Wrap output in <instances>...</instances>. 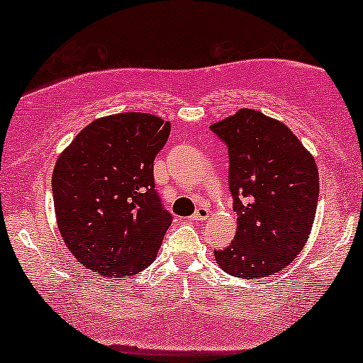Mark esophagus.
Wrapping results in <instances>:
<instances>
[{"label":"esophagus","instance_id":"34e87169","mask_svg":"<svg viewBox=\"0 0 363 363\" xmlns=\"http://www.w3.org/2000/svg\"><path fill=\"white\" fill-rule=\"evenodd\" d=\"M209 216V211H208V208H204V206H199L198 209H196V213L193 215V220L194 221H203V220H206V218Z\"/></svg>","mask_w":363,"mask_h":363}]
</instances>
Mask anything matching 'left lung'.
I'll return each instance as SVG.
<instances>
[{"label":"left lung","mask_w":363,"mask_h":363,"mask_svg":"<svg viewBox=\"0 0 363 363\" xmlns=\"http://www.w3.org/2000/svg\"><path fill=\"white\" fill-rule=\"evenodd\" d=\"M211 130L228 147L237 211V235L215 250L216 264L235 277L274 276L299 255L311 233L320 198L316 162L282 121L250 108Z\"/></svg>","instance_id":"left-lung-1"}]
</instances>
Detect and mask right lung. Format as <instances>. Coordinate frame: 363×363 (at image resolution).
<instances>
[{
	"mask_svg": "<svg viewBox=\"0 0 363 363\" xmlns=\"http://www.w3.org/2000/svg\"><path fill=\"white\" fill-rule=\"evenodd\" d=\"M170 123L120 113L82 128L57 159L52 193L69 252L104 277H128L155 260L172 215L155 193L154 160Z\"/></svg>",
	"mask_w": 363,
	"mask_h": 363,
	"instance_id": "1",
	"label": "right lung"
}]
</instances>
